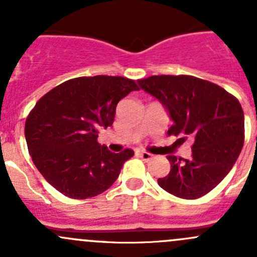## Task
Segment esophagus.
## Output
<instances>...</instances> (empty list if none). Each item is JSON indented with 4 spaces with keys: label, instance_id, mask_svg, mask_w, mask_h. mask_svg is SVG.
I'll return each instance as SVG.
<instances>
[{
    "label": "esophagus",
    "instance_id": "1",
    "mask_svg": "<svg viewBox=\"0 0 257 257\" xmlns=\"http://www.w3.org/2000/svg\"><path fill=\"white\" fill-rule=\"evenodd\" d=\"M138 155L144 160V162H149V160L153 158V155L148 152H139Z\"/></svg>",
    "mask_w": 257,
    "mask_h": 257
}]
</instances>
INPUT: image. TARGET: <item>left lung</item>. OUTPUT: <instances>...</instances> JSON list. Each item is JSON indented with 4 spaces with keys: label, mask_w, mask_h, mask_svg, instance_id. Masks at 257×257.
Wrapping results in <instances>:
<instances>
[{
    "label": "left lung",
    "mask_w": 257,
    "mask_h": 257,
    "mask_svg": "<svg viewBox=\"0 0 257 257\" xmlns=\"http://www.w3.org/2000/svg\"><path fill=\"white\" fill-rule=\"evenodd\" d=\"M138 83L169 112L168 136L193 141L190 159L168 155L170 172L158 184L178 198H201L226 177L242 149L240 102L220 85L185 74L152 76Z\"/></svg>",
    "instance_id": "8db88e82"
}]
</instances>
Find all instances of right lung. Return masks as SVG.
<instances>
[{"instance_id": "obj_1", "label": "right lung", "mask_w": 257, "mask_h": 257, "mask_svg": "<svg viewBox=\"0 0 257 257\" xmlns=\"http://www.w3.org/2000/svg\"><path fill=\"white\" fill-rule=\"evenodd\" d=\"M124 77H78L46 93L26 119L28 152L38 172L63 195L97 196L113 185L132 149L112 153L98 143L119 100L138 90Z\"/></svg>"}]
</instances>
